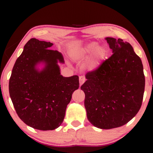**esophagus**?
<instances>
[{"label": "esophagus", "mask_w": 153, "mask_h": 153, "mask_svg": "<svg viewBox=\"0 0 153 153\" xmlns=\"http://www.w3.org/2000/svg\"><path fill=\"white\" fill-rule=\"evenodd\" d=\"M79 86H82V85L84 84V82L86 81V78H85L84 76H79Z\"/></svg>", "instance_id": "34e87169"}]
</instances>
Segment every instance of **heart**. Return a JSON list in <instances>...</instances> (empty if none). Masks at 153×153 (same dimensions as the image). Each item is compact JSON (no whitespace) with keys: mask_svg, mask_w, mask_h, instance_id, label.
Returning a JSON list of instances; mask_svg holds the SVG:
<instances>
[{"mask_svg":"<svg viewBox=\"0 0 153 153\" xmlns=\"http://www.w3.org/2000/svg\"><path fill=\"white\" fill-rule=\"evenodd\" d=\"M70 53L72 58L76 61H83L89 57L84 67L88 70H94L104 60L107 52L104 47L98 46L97 42H91L83 46H74L71 48Z\"/></svg>","mask_w":153,"mask_h":153,"instance_id":"1","label":"heart"}]
</instances>
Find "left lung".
<instances>
[{"label":"left lung","mask_w":153,"mask_h":153,"mask_svg":"<svg viewBox=\"0 0 153 153\" xmlns=\"http://www.w3.org/2000/svg\"><path fill=\"white\" fill-rule=\"evenodd\" d=\"M113 55L88 72L81 86L88 120L100 129L122 126L141 107L145 77L140 58L122 39L106 38Z\"/></svg>","instance_id":"obj_1"}]
</instances>
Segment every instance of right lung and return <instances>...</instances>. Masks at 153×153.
Returning <instances> with one entry per match:
<instances>
[{"instance_id":"obj_1","label":"right lung","mask_w":153,"mask_h":153,"mask_svg":"<svg viewBox=\"0 0 153 153\" xmlns=\"http://www.w3.org/2000/svg\"><path fill=\"white\" fill-rule=\"evenodd\" d=\"M53 44L31 38L15 61L9 79L10 97L17 115L26 125L53 130L63 123L67 105L79 88V77L61 76L58 62L64 63ZM45 64L39 71L37 65Z\"/></svg>"}]
</instances>
